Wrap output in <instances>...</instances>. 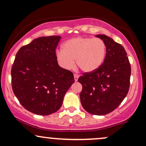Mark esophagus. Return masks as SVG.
<instances>
[{"mask_svg": "<svg viewBox=\"0 0 146 146\" xmlns=\"http://www.w3.org/2000/svg\"><path fill=\"white\" fill-rule=\"evenodd\" d=\"M79 75L78 74H74V79H75V82H77V81L78 80V78H79Z\"/></svg>", "mask_w": 146, "mask_h": 146, "instance_id": "esophagus-1", "label": "esophagus"}]
</instances>
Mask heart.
I'll list each match as a JSON object with an SVG mask.
<instances>
[{
  "label": "heart",
  "instance_id": "b5f03b06",
  "mask_svg": "<svg viewBox=\"0 0 146 146\" xmlns=\"http://www.w3.org/2000/svg\"><path fill=\"white\" fill-rule=\"evenodd\" d=\"M62 51H57L56 58L61 67L71 70L77 65L82 71L90 73L102 65L106 56L105 42L99 38L77 36L63 43Z\"/></svg>",
  "mask_w": 146,
  "mask_h": 146
}]
</instances>
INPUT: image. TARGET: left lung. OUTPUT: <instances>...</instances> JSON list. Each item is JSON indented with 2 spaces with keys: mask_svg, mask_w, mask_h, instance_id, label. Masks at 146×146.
<instances>
[{
  "mask_svg": "<svg viewBox=\"0 0 146 146\" xmlns=\"http://www.w3.org/2000/svg\"><path fill=\"white\" fill-rule=\"evenodd\" d=\"M106 45L104 62L96 71L78 79L82 85L80 101L86 111L103 115L115 110L127 95L131 68L125 50L105 35H98Z\"/></svg>",
  "mask_w": 146,
  "mask_h": 146,
  "instance_id": "left-lung-1",
  "label": "left lung"
}]
</instances>
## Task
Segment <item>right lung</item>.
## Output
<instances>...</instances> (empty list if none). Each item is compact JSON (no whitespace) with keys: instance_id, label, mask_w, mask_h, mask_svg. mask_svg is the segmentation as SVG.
I'll return each instance as SVG.
<instances>
[{"instance_id":"obj_1","label":"right lung","mask_w":146,"mask_h":146,"mask_svg":"<svg viewBox=\"0 0 146 146\" xmlns=\"http://www.w3.org/2000/svg\"><path fill=\"white\" fill-rule=\"evenodd\" d=\"M60 36H41L22 46L11 67V86L20 104L41 115L57 111L74 83L71 71L60 67L56 49Z\"/></svg>"}]
</instances>
